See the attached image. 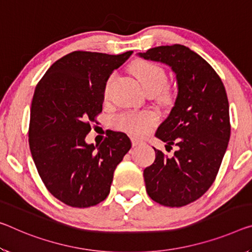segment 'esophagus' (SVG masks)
<instances>
[{"mask_svg":"<svg viewBox=\"0 0 252 252\" xmlns=\"http://www.w3.org/2000/svg\"><path fill=\"white\" fill-rule=\"evenodd\" d=\"M131 141H132V146L133 147H138V146H141V145H143V140H141V139H139V138H135V137H133L132 139H131Z\"/></svg>","mask_w":252,"mask_h":252,"instance_id":"esophagus-1","label":"esophagus"}]
</instances>
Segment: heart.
I'll list each match as a JSON object with an SVG mask.
<instances>
[{
  "instance_id": "b5f03b06",
  "label": "heart",
  "mask_w": 252,
  "mask_h": 252,
  "mask_svg": "<svg viewBox=\"0 0 252 252\" xmlns=\"http://www.w3.org/2000/svg\"><path fill=\"white\" fill-rule=\"evenodd\" d=\"M130 71L132 73L138 82L140 83L141 87L147 94H157L159 98L168 99L170 97L171 91L168 85H166L167 75L157 63L147 62V61H137L130 66ZM113 78H110L106 83L104 94L105 96L109 95L111 83ZM157 121V115L151 111L140 112V113H134V112H127L123 113L119 118L118 123L122 130L129 131L135 134H141L146 132V130L151 125Z\"/></svg>"
}]
</instances>
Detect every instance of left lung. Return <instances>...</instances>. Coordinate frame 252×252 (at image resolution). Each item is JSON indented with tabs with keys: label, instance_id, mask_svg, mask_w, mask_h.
Here are the masks:
<instances>
[{
	"label": "left lung",
	"instance_id": "8db88e82",
	"mask_svg": "<svg viewBox=\"0 0 252 252\" xmlns=\"http://www.w3.org/2000/svg\"><path fill=\"white\" fill-rule=\"evenodd\" d=\"M139 55L170 66L178 84L175 105L156 132L175 153L168 157L154 148L155 161L143 170L147 193L163 206H185L212 186L225 154L231 134L225 87L205 59L183 45Z\"/></svg>",
	"mask_w": 252,
	"mask_h": 252
}]
</instances>
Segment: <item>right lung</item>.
I'll return each mask as SVG.
<instances>
[{
    "label": "right lung",
    "mask_w": 252,
    "mask_h": 252,
    "mask_svg": "<svg viewBox=\"0 0 252 252\" xmlns=\"http://www.w3.org/2000/svg\"><path fill=\"white\" fill-rule=\"evenodd\" d=\"M133 51L107 55L76 50L55 62L34 90L29 147L46 189L71 207L94 206L110 193L113 174L131 141L110 131L87 145L91 123L102 112L107 79Z\"/></svg>",
    "instance_id": "1"
}]
</instances>
